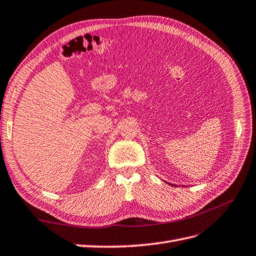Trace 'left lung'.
Listing matches in <instances>:
<instances>
[{
  "instance_id": "8db88e82",
  "label": "left lung",
  "mask_w": 256,
  "mask_h": 256,
  "mask_svg": "<svg viewBox=\"0 0 256 256\" xmlns=\"http://www.w3.org/2000/svg\"><path fill=\"white\" fill-rule=\"evenodd\" d=\"M173 186H174V184H173Z\"/></svg>"
}]
</instances>
